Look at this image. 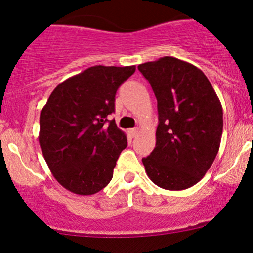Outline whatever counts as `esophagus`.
Here are the masks:
<instances>
[{
  "mask_svg": "<svg viewBox=\"0 0 253 253\" xmlns=\"http://www.w3.org/2000/svg\"><path fill=\"white\" fill-rule=\"evenodd\" d=\"M129 133H130V135L133 136V138H135V136L139 134V129L138 128H133V129L129 130Z\"/></svg>",
  "mask_w": 253,
  "mask_h": 253,
  "instance_id": "obj_1",
  "label": "esophagus"
}]
</instances>
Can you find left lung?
Returning a JSON list of instances; mask_svg holds the SVG:
<instances>
[{
    "label": "left lung",
    "instance_id": "left-lung-1",
    "mask_svg": "<svg viewBox=\"0 0 253 253\" xmlns=\"http://www.w3.org/2000/svg\"><path fill=\"white\" fill-rule=\"evenodd\" d=\"M157 98L156 147L143 158L147 176L167 190H184L206 175L219 151L222 107L206 75L173 57L138 66Z\"/></svg>",
    "mask_w": 253,
    "mask_h": 253
}]
</instances>
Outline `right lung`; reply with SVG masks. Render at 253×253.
Segmentation results:
<instances>
[{
  "label": "right lung",
  "mask_w": 253,
  "mask_h": 253,
  "mask_svg": "<svg viewBox=\"0 0 253 253\" xmlns=\"http://www.w3.org/2000/svg\"><path fill=\"white\" fill-rule=\"evenodd\" d=\"M134 71V65L91 66L58 84L43 106L39 144L52 175L66 190L92 195L113 178L127 138L108 115L115 109L118 88Z\"/></svg>",
  "instance_id": "right-lung-1"
}]
</instances>
